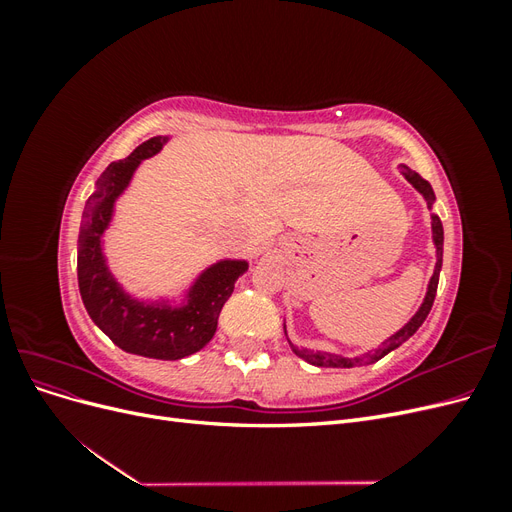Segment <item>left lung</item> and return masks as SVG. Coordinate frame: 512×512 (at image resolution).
I'll use <instances>...</instances> for the list:
<instances>
[{
	"mask_svg": "<svg viewBox=\"0 0 512 512\" xmlns=\"http://www.w3.org/2000/svg\"><path fill=\"white\" fill-rule=\"evenodd\" d=\"M401 173H404V177L414 185V188L423 194V198L427 200V207L433 205V200H436V194H433L429 181H425L421 175L414 173L412 168L401 164ZM431 232H433V245H436V269H433V275L429 280V286H427V294L423 299V305L418 307V312L401 327L397 333H393L389 339H384L382 346L376 348L374 352H369L365 356H356V359H348V356H342V354H331V352H314V350H299L297 346H294L290 342V348L294 350V354L301 356L303 361L312 363L316 367H354V365H363V363H376L378 359H382L384 354H389L391 350L399 348L401 344L406 342V339H410L418 327L425 322L427 314L431 312V305H433V299H436V290H438V280H440V269H442V245H444V228H442V222L438 215H431Z\"/></svg>",
	"mask_w": 512,
	"mask_h": 512,
	"instance_id": "1",
	"label": "left lung"
}]
</instances>
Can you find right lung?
I'll list each match as a JSON object with an SVG mask.
<instances>
[{
    "label": "right lung",
    "mask_w": 512,
    "mask_h": 512,
    "mask_svg": "<svg viewBox=\"0 0 512 512\" xmlns=\"http://www.w3.org/2000/svg\"><path fill=\"white\" fill-rule=\"evenodd\" d=\"M166 136H153L138 145L126 160L108 164L96 181V192L87 198L79 232L81 299L98 327L130 354L160 361H177L205 348L218 329L224 303L235 290L239 275L247 271V260H220L200 273L183 305L168 301H138L121 288L102 252V237L111 226L117 198L128 188L134 170L143 160L156 156Z\"/></svg>",
    "instance_id": "add662e5"
}]
</instances>
